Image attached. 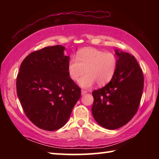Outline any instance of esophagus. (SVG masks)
<instances>
[{
	"instance_id": "1",
	"label": "esophagus",
	"mask_w": 159,
	"mask_h": 159,
	"mask_svg": "<svg viewBox=\"0 0 159 159\" xmlns=\"http://www.w3.org/2000/svg\"><path fill=\"white\" fill-rule=\"evenodd\" d=\"M86 93H87V91H86V90H81V95H85Z\"/></svg>"
}]
</instances>
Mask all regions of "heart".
Masks as SVG:
<instances>
[{"label":"heart","mask_w":159,"mask_h":159,"mask_svg":"<svg viewBox=\"0 0 159 159\" xmlns=\"http://www.w3.org/2000/svg\"><path fill=\"white\" fill-rule=\"evenodd\" d=\"M118 59L114 53L106 52L94 48H86L78 51L76 58L69 60L67 66L69 76L71 80H79L83 88H89L95 82L99 86L111 81L116 71Z\"/></svg>","instance_id":"b5f03b06"}]
</instances>
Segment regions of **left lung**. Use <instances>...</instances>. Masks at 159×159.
<instances>
[{
	"instance_id": "8db88e82",
	"label": "left lung",
	"mask_w": 159,
	"mask_h": 159,
	"mask_svg": "<svg viewBox=\"0 0 159 159\" xmlns=\"http://www.w3.org/2000/svg\"><path fill=\"white\" fill-rule=\"evenodd\" d=\"M118 63L111 81L93 91L92 114L95 120L109 130L119 128L138 111L144 88L142 69L134 56L116 50Z\"/></svg>"
}]
</instances>
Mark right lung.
I'll use <instances>...</instances> for the list:
<instances>
[{"mask_svg": "<svg viewBox=\"0 0 159 159\" xmlns=\"http://www.w3.org/2000/svg\"><path fill=\"white\" fill-rule=\"evenodd\" d=\"M65 48L54 45L25 58L17 76V94L27 118L38 128L58 130L66 124L81 91L70 79Z\"/></svg>", "mask_w": 159, "mask_h": 159, "instance_id": "1", "label": "right lung"}]
</instances>
